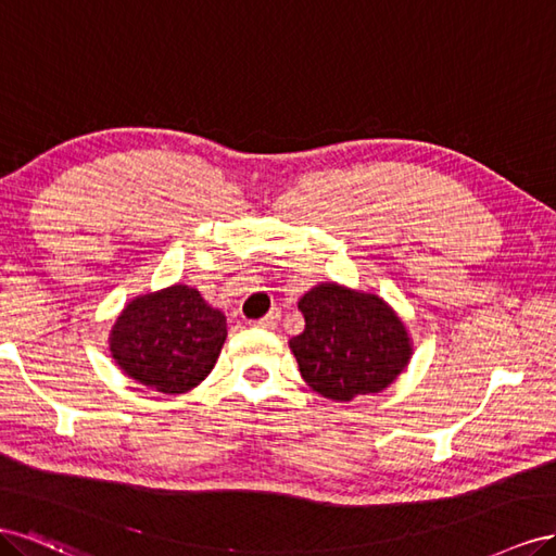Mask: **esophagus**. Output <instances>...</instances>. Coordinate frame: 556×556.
<instances>
[{
    "label": "esophagus",
    "instance_id": "1",
    "mask_svg": "<svg viewBox=\"0 0 556 556\" xmlns=\"http://www.w3.org/2000/svg\"><path fill=\"white\" fill-rule=\"evenodd\" d=\"M279 312L277 309H273V312H267L265 316H263V319H258V321H253V326H258V328H275L277 324H279Z\"/></svg>",
    "mask_w": 556,
    "mask_h": 556
}]
</instances>
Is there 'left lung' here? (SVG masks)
<instances>
[{
  "mask_svg": "<svg viewBox=\"0 0 556 556\" xmlns=\"http://www.w3.org/2000/svg\"><path fill=\"white\" fill-rule=\"evenodd\" d=\"M305 330L289 344L305 382L330 401L387 389L409 358L405 326L382 298L319 283L300 298Z\"/></svg>",
  "mask_w": 556,
  "mask_h": 556,
  "instance_id": "obj_1",
  "label": "left lung"
}]
</instances>
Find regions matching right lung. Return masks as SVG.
I'll return each instance as SVG.
<instances>
[{"instance_id": "obj_1", "label": "right lung", "mask_w": 556, "mask_h": 556, "mask_svg": "<svg viewBox=\"0 0 556 556\" xmlns=\"http://www.w3.org/2000/svg\"><path fill=\"white\" fill-rule=\"evenodd\" d=\"M224 342L226 316L181 283L132 300L111 330V354L123 372L169 395L200 384Z\"/></svg>"}]
</instances>
